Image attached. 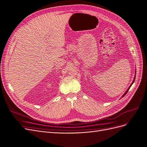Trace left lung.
Instances as JSON below:
<instances>
[{
	"mask_svg": "<svg viewBox=\"0 0 147 147\" xmlns=\"http://www.w3.org/2000/svg\"><path fill=\"white\" fill-rule=\"evenodd\" d=\"M136 71H135V76H134V79H133V80H132V83L131 84V85H130V86H129V87H128V88H127V89L126 90V92H125L124 93V94H123V95H122V96H121V98H123V96H124L125 95V94H126V93H127V92H128V90H129V89L130 88V87H131V86H132V84H133V83L134 82V80H135V79H136ZM121 98H120V99H121Z\"/></svg>",
	"mask_w": 147,
	"mask_h": 147,
	"instance_id": "1",
	"label": "left lung"
}]
</instances>
